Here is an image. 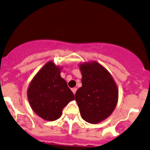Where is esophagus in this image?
I'll use <instances>...</instances> for the list:
<instances>
[{
  "label": "esophagus",
  "mask_w": 150,
  "mask_h": 150,
  "mask_svg": "<svg viewBox=\"0 0 150 150\" xmlns=\"http://www.w3.org/2000/svg\"><path fill=\"white\" fill-rule=\"evenodd\" d=\"M76 91H77V88H72V91L73 92V94H75V93H76Z\"/></svg>",
  "instance_id": "esophagus-1"
}]
</instances>
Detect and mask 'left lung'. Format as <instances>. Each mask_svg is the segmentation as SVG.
I'll list each match as a JSON object with an SVG mask.
<instances>
[{"label":"left lung","mask_w":150,"mask_h":150,"mask_svg":"<svg viewBox=\"0 0 150 150\" xmlns=\"http://www.w3.org/2000/svg\"><path fill=\"white\" fill-rule=\"evenodd\" d=\"M82 86L75 94L81 116L86 122L97 124L109 117L118 101L117 86L110 72L97 62L80 64Z\"/></svg>","instance_id":"8db88e82"}]
</instances>
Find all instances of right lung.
I'll return each mask as SVG.
<instances>
[{"label":"right lung","mask_w":150,"mask_h":150,"mask_svg":"<svg viewBox=\"0 0 150 150\" xmlns=\"http://www.w3.org/2000/svg\"><path fill=\"white\" fill-rule=\"evenodd\" d=\"M62 67L49 62L36 74L28 88L27 96L32 110L42 119L55 121L63 108L75 100L66 81L61 77Z\"/></svg>","instance_id":"right-lung-1"}]
</instances>
